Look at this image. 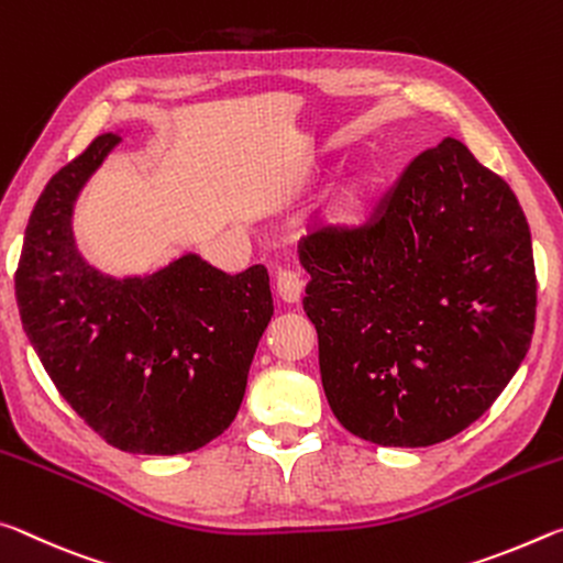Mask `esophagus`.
Instances as JSON below:
<instances>
[{
  "label": "esophagus",
  "mask_w": 563,
  "mask_h": 563,
  "mask_svg": "<svg viewBox=\"0 0 563 563\" xmlns=\"http://www.w3.org/2000/svg\"><path fill=\"white\" fill-rule=\"evenodd\" d=\"M276 291L284 303H297L303 294V279L297 272L282 269L276 274Z\"/></svg>",
  "instance_id": "1"
}]
</instances>
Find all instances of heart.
<instances>
[{
    "label": "heart",
    "mask_w": 563,
    "mask_h": 563,
    "mask_svg": "<svg viewBox=\"0 0 563 563\" xmlns=\"http://www.w3.org/2000/svg\"><path fill=\"white\" fill-rule=\"evenodd\" d=\"M374 197L376 179L366 169L344 174L321 199L314 217L317 229L327 236H346L356 232L372 211Z\"/></svg>",
    "instance_id": "heart-1"
}]
</instances>
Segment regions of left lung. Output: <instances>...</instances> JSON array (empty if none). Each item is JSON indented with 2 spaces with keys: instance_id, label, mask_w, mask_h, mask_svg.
<instances>
[{
  "instance_id": "1",
  "label": "left lung",
  "mask_w": 563,
  "mask_h": 563,
  "mask_svg": "<svg viewBox=\"0 0 563 563\" xmlns=\"http://www.w3.org/2000/svg\"><path fill=\"white\" fill-rule=\"evenodd\" d=\"M299 262L334 417L379 446H431L492 407L529 352L527 217L459 140L409 164L382 219L314 234Z\"/></svg>"
}]
</instances>
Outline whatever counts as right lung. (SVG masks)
Returning a JSON list of instances; mask_svg holds the SVG:
<instances>
[{
	"instance_id": "1",
	"label": "right lung",
	"mask_w": 563,
	"mask_h": 563,
	"mask_svg": "<svg viewBox=\"0 0 563 563\" xmlns=\"http://www.w3.org/2000/svg\"><path fill=\"white\" fill-rule=\"evenodd\" d=\"M101 134L36 199L14 289L22 327L69 407L129 454H187L234 421L274 303L262 264L227 274L187 252L114 276L79 252L74 207L119 146Z\"/></svg>"
}]
</instances>
